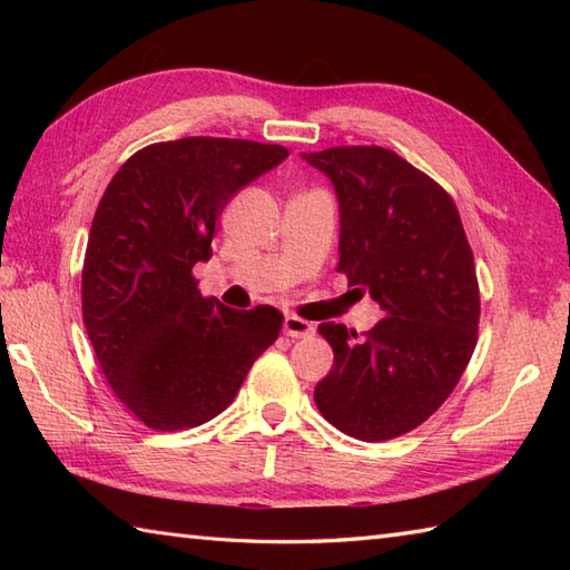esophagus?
<instances>
[{"label": "esophagus", "instance_id": "34e87169", "mask_svg": "<svg viewBox=\"0 0 570 570\" xmlns=\"http://www.w3.org/2000/svg\"><path fill=\"white\" fill-rule=\"evenodd\" d=\"M284 333L288 337H311L313 333H316V328H313V323L304 321V318H296V316H286L284 318Z\"/></svg>", "mask_w": 570, "mask_h": 570}]
</instances>
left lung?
<instances>
[{
	"label": "left lung",
	"mask_w": 570,
	"mask_h": 570,
	"mask_svg": "<svg viewBox=\"0 0 570 570\" xmlns=\"http://www.w3.org/2000/svg\"><path fill=\"white\" fill-rule=\"evenodd\" d=\"M304 159L333 180L341 203L347 286L384 311L357 335L321 323L333 370L316 384L325 421L360 441H390L421 426L463 377L478 343L480 286L453 198L384 147H333Z\"/></svg>",
	"instance_id": "obj_1"
}]
</instances>
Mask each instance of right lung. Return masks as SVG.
I'll list each match as a JSON object with an SVG mask.
<instances>
[{
  "mask_svg": "<svg viewBox=\"0 0 570 570\" xmlns=\"http://www.w3.org/2000/svg\"><path fill=\"white\" fill-rule=\"evenodd\" d=\"M288 156L278 144L186 137L131 154L105 188L82 262V323L105 380L156 431H186L233 402L278 331L272 306L200 294L227 200Z\"/></svg>",
  "mask_w": 570,
  "mask_h": 570,
  "instance_id": "add662e5",
  "label": "right lung"
}]
</instances>
